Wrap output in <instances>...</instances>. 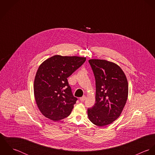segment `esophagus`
I'll list each match as a JSON object with an SVG mask.
<instances>
[{"instance_id":"34e87169","label":"esophagus","mask_w":155,"mask_h":155,"mask_svg":"<svg viewBox=\"0 0 155 155\" xmlns=\"http://www.w3.org/2000/svg\"><path fill=\"white\" fill-rule=\"evenodd\" d=\"M86 98H87V97H86V96H83V97H81L80 98V100L81 101H85V100H86Z\"/></svg>"}]
</instances>
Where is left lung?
<instances>
[{
  "label": "left lung",
  "instance_id": "obj_1",
  "mask_svg": "<svg viewBox=\"0 0 155 155\" xmlns=\"http://www.w3.org/2000/svg\"><path fill=\"white\" fill-rule=\"evenodd\" d=\"M95 79V103L88 109L89 120L95 125L111 124L120 115L128 94V84L121 68L104 60L88 61Z\"/></svg>",
  "mask_w": 155,
  "mask_h": 155
}]
</instances>
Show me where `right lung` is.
Listing matches in <instances>:
<instances>
[{
    "instance_id": "1",
    "label": "right lung",
    "mask_w": 155,
    "mask_h": 155,
    "mask_svg": "<svg viewBox=\"0 0 155 155\" xmlns=\"http://www.w3.org/2000/svg\"><path fill=\"white\" fill-rule=\"evenodd\" d=\"M85 61V57L54 55L38 68L34 94L39 109L46 117L57 121L70 115L78 98L73 96L67 78Z\"/></svg>"
}]
</instances>
